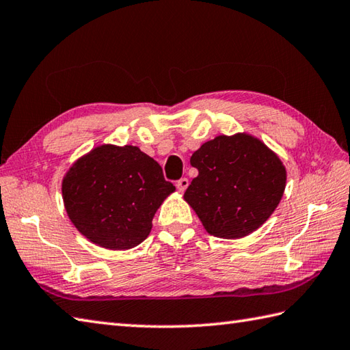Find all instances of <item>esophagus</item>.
Segmentation results:
<instances>
[{"instance_id": "34e87169", "label": "esophagus", "mask_w": 350, "mask_h": 350, "mask_svg": "<svg viewBox=\"0 0 350 350\" xmlns=\"http://www.w3.org/2000/svg\"><path fill=\"white\" fill-rule=\"evenodd\" d=\"M189 187V180L187 178H181L180 181H176V189H178V191H183Z\"/></svg>"}]
</instances>
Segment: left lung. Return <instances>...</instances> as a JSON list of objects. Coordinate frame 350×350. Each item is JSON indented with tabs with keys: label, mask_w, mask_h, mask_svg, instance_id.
Listing matches in <instances>:
<instances>
[{
	"label": "left lung",
	"mask_w": 350,
	"mask_h": 350,
	"mask_svg": "<svg viewBox=\"0 0 350 350\" xmlns=\"http://www.w3.org/2000/svg\"><path fill=\"white\" fill-rule=\"evenodd\" d=\"M198 176L184 199L205 231L241 239L266 222L280 204L287 170L280 157L251 134L217 135L193 152Z\"/></svg>",
	"instance_id": "1"
}]
</instances>
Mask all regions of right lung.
<instances>
[{
    "instance_id": "add662e5",
    "label": "right lung",
    "mask_w": 350,
    "mask_h": 350,
    "mask_svg": "<svg viewBox=\"0 0 350 350\" xmlns=\"http://www.w3.org/2000/svg\"><path fill=\"white\" fill-rule=\"evenodd\" d=\"M175 185L137 146L99 145L80 157L62 181L70 222L85 239L110 251L144 241L152 217Z\"/></svg>"
}]
</instances>
